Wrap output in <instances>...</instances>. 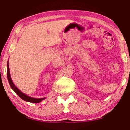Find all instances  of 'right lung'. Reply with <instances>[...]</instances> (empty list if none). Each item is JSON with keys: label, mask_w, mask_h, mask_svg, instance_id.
I'll return each mask as SVG.
<instances>
[{"label": "right lung", "mask_w": 130, "mask_h": 130, "mask_svg": "<svg viewBox=\"0 0 130 130\" xmlns=\"http://www.w3.org/2000/svg\"><path fill=\"white\" fill-rule=\"evenodd\" d=\"M7 78H8L9 84H10V87H11V89H12L14 91V92H15V93L17 94V95H18L21 99L23 100L27 101V102L33 103H40L41 102V101L44 100L46 98V97L41 98H36L31 97V96H28V95H26L25 93H22L21 91L19 90V89H18V87L14 84V83H13V82L12 81V79H11V76H10V69H9L8 62H7Z\"/></svg>", "instance_id": "add662e5"}]
</instances>
